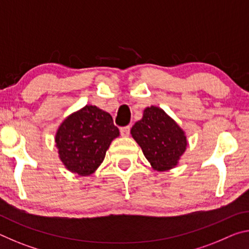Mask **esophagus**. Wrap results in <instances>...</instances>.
I'll use <instances>...</instances> for the list:
<instances>
[{
	"instance_id": "1",
	"label": "esophagus",
	"mask_w": 249,
	"mask_h": 249,
	"mask_svg": "<svg viewBox=\"0 0 249 249\" xmlns=\"http://www.w3.org/2000/svg\"><path fill=\"white\" fill-rule=\"evenodd\" d=\"M121 135L123 137H128L129 136V132H130V127L129 126H125V127H121Z\"/></svg>"
}]
</instances>
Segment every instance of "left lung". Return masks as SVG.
<instances>
[{"mask_svg": "<svg viewBox=\"0 0 249 249\" xmlns=\"http://www.w3.org/2000/svg\"><path fill=\"white\" fill-rule=\"evenodd\" d=\"M130 134L151 168L160 172L175 168L187 149L184 130L162 108L155 105L144 109L142 119L134 124Z\"/></svg>", "mask_w": 249, "mask_h": 249, "instance_id": "left-lung-1", "label": "left lung"}]
</instances>
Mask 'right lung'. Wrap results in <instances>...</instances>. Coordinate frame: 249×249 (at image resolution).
Returning <instances> with one entry per match:
<instances>
[{"label":"right lung","instance_id":"add662e5","mask_svg":"<svg viewBox=\"0 0 249 249\" xmlns=\"http://www.w3.org/2000/svg\"><path fill=\"white\" fill-rule=\"evenodd\" d=\"M119 136L120 130L113 124L109 113L89 104L62 121L54 142L67 169L87 177L96 171L111 142Z\"/></svg>","mask_w":249,"mask_h":249}]
</instances>
